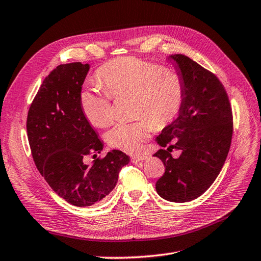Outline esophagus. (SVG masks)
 Returning a JSON list of instances; mask_svg holds the SVG:
<instances>
[{"instance_id":"obj_1","label":"esophagus","mask_w":261,"mask_h":261,"mask_svg":"<svg viewBox=\"0 0 261 261\" xmlns=\"http://www.w3.org/2000/svg\"><path fill=\"white\" fill-rule=\"evenodd\" d=\"M148 156L147 155H142V154H138V155H133L131 158V161L133 163H138L140 161H143V160H147Z\"/></svg>"}]
</instances>
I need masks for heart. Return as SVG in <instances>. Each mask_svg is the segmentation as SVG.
<instances>
[{"label": "heart", "mask_w": 261, "mask_h": 261, "mask_svg": "<svg viewBox=\"0 0 261 261\" xmlns=\"http://www.w3.org/2000/svg\"><path fill=\"white\" fill-rule=\"evenodd\" d=\"M103 86L84 87L79 100L84 117L91 124L105 128L112 122V98L133 96L130 122H118L107 132L111 147L133 153L142 148L151 133L171 124L179 117L186 99L184 77L166 72L161 64L137 58H120L98 71Z\"/></svg>", "instance_id": "b5f03b06"}]
</instances>
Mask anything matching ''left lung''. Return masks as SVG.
<instances>
[{
  "label": "left lung",
  "mask_w": 261,
  "mask_h": 261,
  "mask_svg": "<svg viewBox=\"0 0 261 261\" xmlns=\"http://www.w3.org/2000/svg\"><path fill=\"white\" fill-rule=\"evenodd\" d=\"M169 60L175 62L187 92L179 117L156 138L162 149L153 155L166 170L155 190L168 201L188 202L214 184L225 165L233 132L232 111L225 87L213 72L184 54ZM172 149L180 151L179 159L173 158Z\"/></svg>",
  "instance_id": "left-lung-1"
}]
</instances>
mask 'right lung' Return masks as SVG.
<instances>
[{
	"label": "right lung",
	"instance_id": "obj_1",
	"mask_svg": "<svg viewBox=\"0 0 261 261\" xmlns=\"http://www.w3.org/2000/svg\"><path fill=\"white\" fill-rule=\"evenodd\" d=\"M89 64H60L33 99L27 119L28 139L36 168L54 192L76 207L101 202L114 187L129 156L112 150L96 158L103 143L80 107ZM87 155L95 160L84 162Z\"/></svg>",
	"mask_w": 261,
	"mask_h": 261
}]
</instances>
